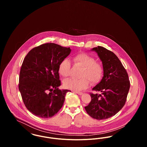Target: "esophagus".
<instances>
[{"mask_svg": "<svg viewBox=\"0 0 147 147\" xmlns=\"http://www.w3.org/2000/svg\"><path fill=\"white\" fill-rule=\"evenodd\" d=\"M75 92L78 94V95H82L83 94V93L82 92H80V91H75Z\"/></svg>", "mask_w": 147, "mask_h": 147, "instance_id": "34e87169", "label": "esophagus"}]
</instances>
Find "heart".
Returning <instances> with one entry per match:
<instances>
[{"label": "heart", "instance_id": "1", "mask_svg": "<svg viewBox=\"0 0 147 147\" xmlns=\"http://www.w3.org/2000/svg\"><path fill=\"white\" fill-rule=\"evenodd\" d=\"M75 64L83 68L80 72L79 79L70 78L65 80L63 85L66 89L79 91L87 89L91 84L99 83L104 75V68L101 63L96 62L94 57L86 53L80 52L73 56ZM58 70L64 77L69 76L71 71V62L67 58H64L59 64Z\"/></svg>", "mask_w": 147, "mask_h": 147}]
</instances>
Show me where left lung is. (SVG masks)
I'll return each mask as SVG.
<instances>
[{"instance_id": "1", "label": "left lung", "mask_w": 147, "mask_h": 147, "mask_svg": "<svg viewBox=\"0 0 147 147\" xmlns=\"http://www.w3.org/2000/svg\"><path fill=\"white\" fill-rule=\"evenodd\" d=\"M98 53L104 68V77L90 93L91 101L85 107L88 114L98 120L115 115L125 104L130 82L125 68L112 51L101 46L91 49Z\"/></svg>"}]
</instances>
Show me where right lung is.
I'll list each match as a JSON object with an SVG mask.
<instances>
[{
    "instance_id": "obj_1",
    "label": "right lung",
    "mask_w": 147,
    "mask_h": 147,
    "mask_svg": "<svg viewBox=\"0 0 147 147\" xmlns=\"http://www.w3.org/2000/svg\"><path fill=\"white\" fill-rule=\"evenodd\" d=\"M69 47L47 43L30 51L21 65L19 89L27 109L43 119L56 115L68 90H60L58 66L70 54Z\"/></svg>"
}]
</instances>
